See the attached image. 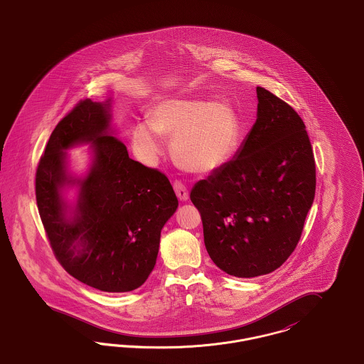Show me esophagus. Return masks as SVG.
Masks as SVG:
<instances>
[{
    "label": "esophagus",
    "instance_id": "obj_1",
    "mask_svg": "<svg viewBox=\"0 0 364 364\" xmlns=\"http://www.w3.org/2000/svg\"><path fill=\"white\" fill-rule=\"evenodd\" d=\"M173 188L176 191V195L177 198L181 200V202H186L190 199V195H188V190L187 187L181 183V181H174Z\"/></svg>",
    "mask_w": 364,
    "mask_h": 364
}]
</instances>
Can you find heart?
I'll use <instances>...</instances> for the list:
<instances>
[{"label":"heart","mask_w":364,"mask_h":364,"mask_svg":"<svg viewBox=\"0 0 364 364\" xmlns=\"http://www.w3.org/2000/svg\"><path fill=\"white\" fill-rule=\"evenodd\" d=\"M172 139L173 156L193 173L220 169L235 153L240 122L236 110L226 102L168 98L149 112V122L132 128L134 150L150 164L164 150L162 136Z\"/></svg>","instance_id":"1"}]
</instances>
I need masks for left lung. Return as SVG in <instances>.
<instances>
[{
  "instance_id": "8db88e82",
  "label": "left lung",
  "mask_w": 364,
  "mask_h": 364,
  "mask_svg": "<svg viewBox=\"0 0 364 364\" xmlns=\"http://www.w3.org/2000/svg\"><path fill=\"white\" fill-rule=\"evenodd\" d=\"M257 97V122L233 159L191 191L210 258L239 278L269 274L289 258L316 184L300 116L263 87Z\"/></svg>"
}]
</instances>
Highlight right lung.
Masks as SVG:
<instances>
[{"label":"right lung","mask_w":364,"mask_h":364,"mask_svg":"<svg viewBox=\"0 0 364 364\" xmlns=\"http://www.w3.org/2000/svg\"><path fill=\"white\" fill-rule=\"evenodd\" d=\"M112 98L85 100L57 124L41 158L35 193L55 258L104 292H129L156 266L161 230L178 206L165 174L131 159L112 125ZM90 144L85 174L68 150ZM76 189L73 200L68 191Z\"/></svg>","instance_id":"add662e5"}]
</instances>
